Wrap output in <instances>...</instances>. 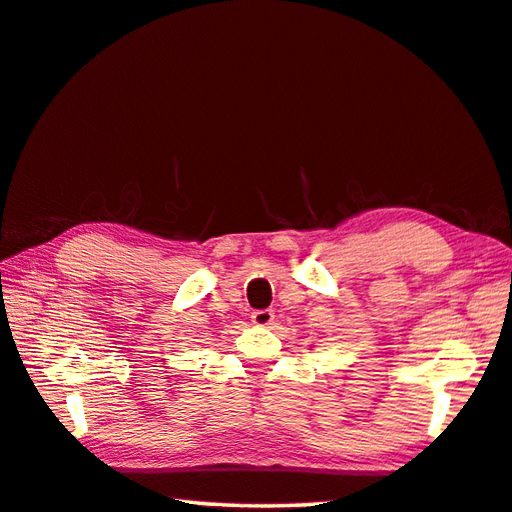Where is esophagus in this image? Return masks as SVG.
<instances>
[{"label":"esophagus","mask_w":512,"mask_h":512,"mask_svg":"<svg viewBox=\"0 0 512 512\" xmlns=\"http://www.w3.org/2000/svg\"><path fill=\"white\" fill-rule=\"evenodd\" d=\"M252 322L256 327H269L274 322V311L271 309H258L252 314Z\"/></svg>","instance_id":"1"}]
</instances>
